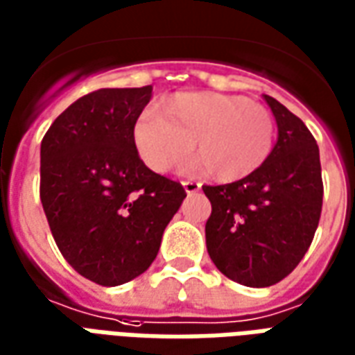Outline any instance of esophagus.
I'll use <instances>...</instances> for the list:
<instances>
[{"instance_id":"esophagus-1","label":"esophagus","mask_w":355,"mask_h":355,"mask_svg":"<svg viewBox=\"0 0 355 355\" xmlns=\"http://www.w3.org/2000/svg\"><path fill=\"white\" fill-rule=\"evenodd\" d=\"M183 187H185V191H187L189 195H193V193H198L200 191V183L198 181H193V180H187V181H183Z\"/></svg>"}]
</instances>
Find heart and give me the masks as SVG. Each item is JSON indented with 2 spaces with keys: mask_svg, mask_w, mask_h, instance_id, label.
Segmentation results:
<instances>
[{
  "mask_svg": "<svg viewBox=\"0 0 355 355\" xmlns=\"http://www.w3.org/2000/svg\"><path fill=\"white\" fill-rule=\"evenodd\" d=\"M157 111L141 113L134 144L153 172H168L193 149L187 168H206L217 181L231 183L259 170L272 153L276 119L245 96L185 92Z\"/></svg>",
  "mask_w": 355,
  "mask_h": 355,
  "instance_id": "b5f03b06",
  "label": "heart"
}]
</instances>
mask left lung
I'll return each mask as SVG.
<instances>
[{
  "label": "left lung",
  "instance_id": "1",
  "mask_svg": "<svg viewBox=\"0 0 355 355\" xmlns=\"http://www.w3.org/2000/svg\"><path fill=\"white\" fill-rule=\"evenodd\" d=\"M278 141L244 180L204 185L211 202L206 248L221 272L248 287L282 282L314 240L323 204L320 149L306 124L272 96Z\"/></svg>",
  "mask_w": 355,
  "mask_h": 355
}]
</instances>
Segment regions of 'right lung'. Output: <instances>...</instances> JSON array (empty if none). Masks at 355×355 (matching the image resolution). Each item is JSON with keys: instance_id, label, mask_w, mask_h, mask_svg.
<instances>
[{"instance_id": "1", "label": "right lung", "mask_w": 355, "mask_h": 355, "mask_svg": "<svg viewBox=\"0 0 355 355\" xmlns=\"http://www.w3.org/2000/svg\"><path fill=\"white\" fill-rule=\"evenodd\" d=\"M153 87L100 89L56 117L41 141L40 196L64 259L87 280L121 286L157 257L187 196L139 159L134 126Z\"/></svg>"}]
</instances>
